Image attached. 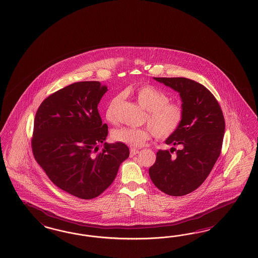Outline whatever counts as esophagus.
Wrapping results in <instances>:
<instances>
[{
  "label": "esophagus",
  "instance_id": "obj_1",
  "mask_svg": "<svg viewBox=\"0 0 258 258\" xmlns=\"http://www.w3.org/2000/svg\"><path fill=\"white\" fill-rule=\"evenodd\" d=\"M139 153H140V151H139V150L132 148V149L130 150V157H134V156L138 155Z\"/></svg>",
  "mask_w": 258,
  "mask_h": 258
}]
</instances>
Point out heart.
I'll return each instance as SVG.
<instances>
[{
	"mask_svg": "<svg viewBox=\"0 0 258 258\" xmlns=\"http://www.w3.org/2000/svg\"><path fill=\"white\" fill-rule=\"evenodd\" d=\"M131 95L142 108L147 110L150 126L121 127L113 131L114 141L131 147H142L153 135L159 139H167L177 131L182 123L184 111L182 106L174 101H169V96L154 85H142L131 90ZM119 96L110 100L105 109V117L109 122H115V110Z\"/></svg>",
	"mask_w": 258,
	"mask_h": 258,
	"instance_id": "b5f03b06",
	"label": "heart"
}]
</instances>
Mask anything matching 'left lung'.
Wrapping results in <instances>:
<instances>
[{"label": "left lung", "mask_w": 258, "mask_h": 258, "mask_svg": "<svg viewBox=\"0 0 258 258\" xmlns=\"http://www.w3.org/2000/svg\"><path fill=\"white\" fill-rule=\"evenodd\" d=\"M178 92L182 101V123L165 143L178 145L176 156L158 150L149 175L160 191L181 197L198 189L207 178L220 155L225 120L221 108L208 89L186 78H154ZM175 149V148H174Z\"/></svg>", "instance_id": "left-lung-1"}]
</instances>
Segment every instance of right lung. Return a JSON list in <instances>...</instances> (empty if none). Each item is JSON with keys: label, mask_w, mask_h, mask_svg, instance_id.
<instances>
[{"label": "right lung", "mask_w": 258, "mask_h": 258, "mask_svg": "<svg viewBox=\"0 0 258 258\" xmlns=\"http://www.w3.org/2000/svg\"><path fill=\"white\" fill-rule=\"evenodd\" d=\"M107 90L99 82L72 83L43 100L35 116V159L57 187L82 200L105 191L130 154L121 142H105L108 126L98 104Z\"/></svg>", "instance_id": "right-lung-1"}]
</instances>
